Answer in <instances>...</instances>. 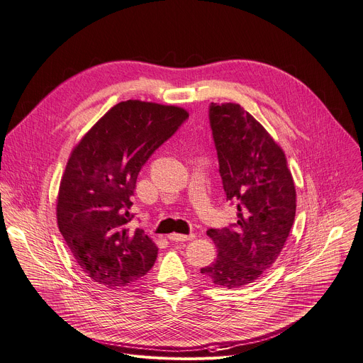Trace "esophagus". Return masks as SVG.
I'll return each mask as SVG.
<instances>
[{"instance_id":"34e87169","label":"esophagus","mask_w":363,"mask_h":363,"mask_svg":"<svg viewBox=\"0 0 363 363\" xmlns=\"http://www.w3.org/2000/svg\"><path fill=\"white\" fill-rule=\"evenodd\" d=\"M195 236L194 234H189V236H186V234H179V233H173L169 234L168 239L172 242H187V240H191Z\"/></svg>"}]
</instances>
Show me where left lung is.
Instances as JSON below:
<instances>
[{"instance_id":"left-lung-1","label":"left lung","mask_w":363,"mask_h":363,"mask_svg":"<svg viewBox=\"0 0 363 363\" xmlns=\"http://www.w3.org/2000/svg\"><path fill=\"white\" fill-rule=\"evenodd\" d=\"M220 176L236 223L209 228L218 257L201 269L206 283L238 289L258 280L279 258L296 216V190L283 149L239 104L209 105Z\"/></svg>"}]
</instances>
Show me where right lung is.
Wrapping results in <instances>:
<instances>
[{"instance_id":"right-lung-1","label":"right lung","mask_w":363,"mask_h":363,"mask_svg":"<svg viewBox=\"0 0 363 363\" xmlns=\"http://www.w3.org/2000/svg\"><path fill=\"white\" fill-rule=\"evenodd\" d=\"M189 114L129 99L114 105L73 149L60 183L57 223L82 271L106 287L130 286L155 264L158 247L132 228L140 168Z\"/></svg>"}]
</instances>
